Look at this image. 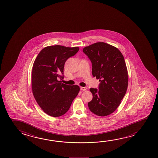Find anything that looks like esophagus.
I'll use <instances>...</instances> for the list:
<instances>
[{
  "label": "esophagus",
  "mask_w": 158,
  "mask_h": 158,
  "mask_svg": "<svg viewBox=\"0 0 158 158\" xmlns=\"http://www.w3.org/2000/svg\"><path fill=\"white\" fill-rule=\"evenodd\" d=\"M80 89L83 91H85L87 89V88L86 87H80Z\"/></svg>",
  "instance_id": "esophagus-1"
}]
</instances>
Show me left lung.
Segmentation results:
<instances>
[{
    "mask_svg": "<svg viewBox=\"0 0 158 158\" xmlns=\"http://www.w3.org/2000/svg\"><path fill=\"white\" fill-rule=\"evenodd\" d=\"M83 52L92 63V74L100 82L99 89H90L93 99L90 110L100 116L113 113L121 103L127 90L128 73L124 56L113 45L98 42L84 48Z\"/></svg>",
    "mask_w": 158,
    "mask_h": 158,
    "instance_id": "1",
    "label": "left lung"
}]
</instances>
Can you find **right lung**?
<instances>
[{"instance_id": "1", "label": "right lung", "mask_w": 158, "mask_h": 158, "mask_svg": "<svg viewBox=\"0 0 158 158\" xmlns=\"http://www.w3.org/2000/svg\"><path fill=\"white\" fill-rule=\"evenodd\" d=\"M79 50L78 47L48 46L40 51L34 62L33 94L40 107L50 116L58 117L66 113L79 92V86L68 85L58 80L64 78L65 61Z\"/></svg>"}]
</instances>
